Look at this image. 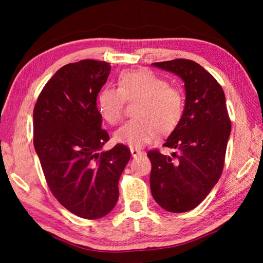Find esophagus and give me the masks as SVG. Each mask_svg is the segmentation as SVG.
<instances>
[{
	"label": "esophagus",
	"mask_w": 263,
	"mask_h": 263,
	"mask_svg": "<svg viewBox=\"0 0 263 263\" xmlns=\"http://www.w3.org/2000/svg\"><path fill=\"white\" fill-rule=\"evenodd\" d=\"M131 154H132L133 158H137V157H139V155L144 154V152H142V151H140V149H137V148H131Z\"/></svg>",
	"instance_id": "esophagus-1"
}]
</instances>
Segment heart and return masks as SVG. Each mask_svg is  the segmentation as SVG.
<instances>
[{"label":"heart","instance_id":"b5f03b06","mask_svg":"<svg viewBox=\"0 0 263 263\" xmlns=\"http://www.w3.org/2000/svg\"><path fill=\"white\" fill-rule=\"evenodd\" d=\"M137 103L133 116L115 132L116 142L130 147L149 144L158 133L174 130L184 111V96L181 90L168 86L166 79L149 70L124 72L119 75L117 89L105 86L97 95V108L106 123L115 125L121 121L125 103Z\"/></svg>","mask_w":263,"mask_h":263}]
</instances>
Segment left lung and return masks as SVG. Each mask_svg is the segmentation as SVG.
I'll return each mask as SVG.
<instances>
[{"label": "left lung", "mask_w": 263, "mask_h": 263, "mask_svg": "<svg viewBox=\"0 0 263 263\" xmlns=\"http://www.w3.org/2000/svg\"><path fill=\"white\" fill-rule=\"evenodd\" d=\"M153 65L183 80L185 105L181 121L163 144L175 152L171 157L159 149L147 153L152 163L151 191L164 210L190 211L209 195L224 168L231 133L225 94L217 80L193 60Z\"/></svg>", "instance_id": "obj_1"}]
</instances>
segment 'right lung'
Masks as SVG:
<instances>
[{"label":"right lung","mask_w":263,"mask_h":263,"mask_svg":"<svg viewBox=\"0 0 263 263\" xmlns=\"http://www.w3.org/2000/svg\"><path fill=\"white\" fill-rule=\"evenodd\" d=\"M110 64L81 60L61 67L43 88L33 109V145L44 176L62 206L84 219L108 215L118 201V181L131 158L109 140L96 104Z\"/></svg>","instance_id":"obj_1"}]
</instances>
